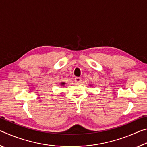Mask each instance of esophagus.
I'll return each instance as SVG.
<instances>
[{
  "mask_svg": "<svg viewBox=\"0 0 147 147\" xmlns=\"http://www.w3.org/2000/svg\"><path fill=\"white\" fill-rule=\"evenodd\" d=\"M74 82H75L76 83H80L82 82V79L80 78H79V77H76V78H74Z\"/></svg>",
  "mask_w": 147,
  "mask_h": 147,
  "instance_id": "obj_1",
  "label": "esophagus"
}]
</instances>
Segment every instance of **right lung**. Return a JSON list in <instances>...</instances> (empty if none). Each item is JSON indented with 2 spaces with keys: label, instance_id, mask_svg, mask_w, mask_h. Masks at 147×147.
I'll return each mask as SVG.
<instances>
[{
  "label": "right lung",
  "instance_id": "right-lung-1",
  "mask_svg": "<svg viewBox=\"0 0 147 147\" xmlns=\"http://www.w3.org/2000/svg\"><path fill=\"white\" fill-rule=\"evenodd\" d=\"M65 84V82H61V83L60 84V85H61V86H64Z\"/></svg>",
  "mask_w": 147,
  "mask_h": 147
}]
</instances>
